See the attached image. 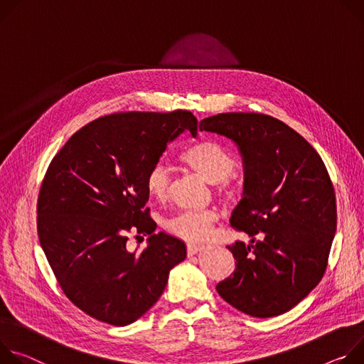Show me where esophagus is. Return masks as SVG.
<instances>
[{
  "instance_id": "obj_1",
  "label": "esophagus",
  "mask_w": 364,
  "mask_h": 364,
  "mask_svg": "<svg viewBox=\"0 0 364 364\" xmlns=\"http://www.w3.org/2000/svg\"><path fill=\"white\" fill-rule=\"evenodd\" d=\"M203 249H204V246H199V245H188L186 252H188V256H193V255L199 253Z\"/></svg>"
}]
</instances>
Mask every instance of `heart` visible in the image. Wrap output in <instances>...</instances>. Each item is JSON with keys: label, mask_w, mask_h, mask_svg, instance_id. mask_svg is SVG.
Returning <instances> with one entry per match:
<instances>
[{"label": "heart", "mask_w": 364, "mask_h": 364, "mask_svg": "<svg viewBox=\"0 0 364 364\" xmlns=\"http://www.w3.org/2000/svg\"><path fill=\"white\" fill-rule=\"evenodd\" d=\"M179 160L207 182L217 185L220 193H231V175L237 168V160L224 146L211 140L198 141L188 146L179 154ZM169 186V171L161 164L153 165L146 176L147 193L154 199L164 200L168 196ZM217 220L218 215L214 211H182L168 218L165 228L186 241H204L213 234Z\"/></svg>", "instance_id": "obj_1"}]
</instances>
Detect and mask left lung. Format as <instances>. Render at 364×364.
I'll use <instances>...</instances> for the list:
<instances>
[{"label": "left lung", "instance_id": "left-lung-1", "mask_svg": "<svg viewBox=\"0 0 364 364\" xmlns=\"http://www.w3.org/2000/svg\"><path fill=\"white\" fill-rule=\"evenodd\" d=\"M234 140L245 159V198L231 227L252 245L227 246L234 273L217 285L220 296L257 318L298 305L324 276L337 230L333 181L316 150L280 119L257 112H223L199 123Z\"/></svg>", "mask_w": 364, "mask_h": 364}]
</instances>
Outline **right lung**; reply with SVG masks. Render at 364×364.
<instances>
[{"instance_id": "add662e5", "label": "right lung", "mask_w": 364, "mask_h": 364, "mask_svg": "<svg viewBox=\"0 0 364 364\" xmlns=\"http://www.w3.org/2000/svg\"><path fill=\"white\" fill-rule=\"evenodd\" d=\"M185 129L191 111L115 112L76 132L52 159L37 198V234L59 287L87 315L127 326L164 294L186 257L183 241L154 234L146 176ZM149 235L139 254L128 234ZM137 235V236H138Z\"/></svg>"}]
</instances>
